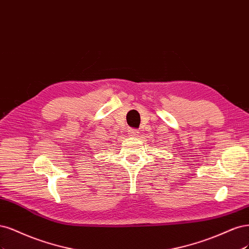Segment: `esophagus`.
I'll return each mask as SVG.
<instances>
[{
	"label": "esophagus",
	"mask_w": 249,
	"mask_h": 249,
	"mask_svg": "<svg viewBox=\"0 0 249 249\" xmlns=\"http://www.w3.org/2000/svg\"><path fill=\"white\" fill-rule=\"evenodd\" d=\"M139 130L136 129H130L129 131H128V134H129V136H132V138H136V136L139 135Z\"/></svg>",
	"instance_id": "obj_1"
}]
</instances>
